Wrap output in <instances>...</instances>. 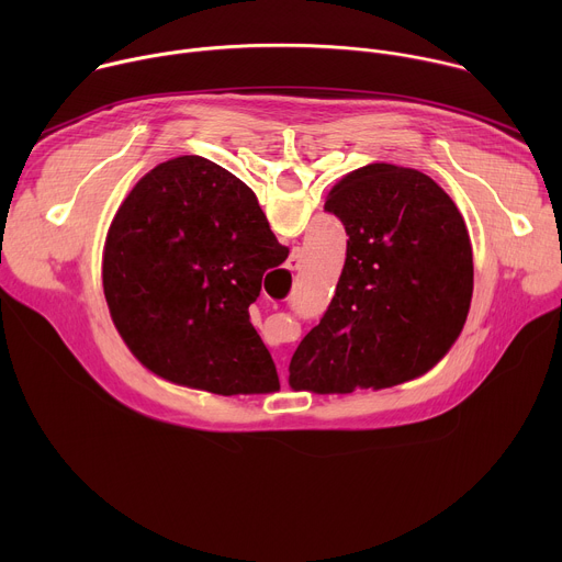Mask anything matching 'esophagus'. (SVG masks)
Masks as SVG:
<instances>
[{
  "instance_id": "esophagus-1",
  "label": "esophagus",
  "mask_w": 562,
  "mask_h": 562,
  "mask_svg": "<svg viewBox=\"0 0 562 562\" xmlns=\"http://www.w3.org/2000/svg\"><path fill=\"white\" fill-rule=\"evenodd\" d=\"M300 267H302V254H300V249H293L289 260H286V269L289 271H300ZM280 380L282 382L286 380V369L284 367H280Z\"/></svg>"
}]
</instances>
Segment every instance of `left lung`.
<instances>
[{
    "instance_id": "obj_1",
    "label": "left lung",
    "mask_w": 562,
    "mask_h": 562,
    "mask_svg": "<svg viewBox=\"0 0 562 562\" xmlns=\"http://www.w3.org/2000/svg\"><path fill=\"white\" fill-rule=\"evenodd\" d=\"M325 211L349 239L336 293L297 345L289 382L315 393L384 389L431 369L460 336L473 293L469 233L425 173L367 165Z\"/></svg>"
}]
</instances>
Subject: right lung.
<instances>
[{
	"label": "right lung",
	"instance_id": "1",
	"mask_svg": "<svg viewBox=\"0 0 562 562\" xmlns=\"http://www.w3.org/2000/svg\"><path fill=\"white\" fill-rule=\"evenodd\" d=\"M286 256L243 180L184 155L146 173L113 217L104 295L120 336L157 375L222 395L262 393L278 386V371L249 306Z\"/></svg>",
	"mask_w": 562,
	"mask_h": 562
}]
</instances>
